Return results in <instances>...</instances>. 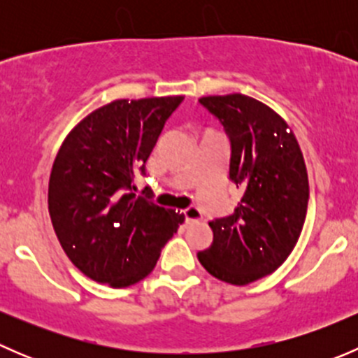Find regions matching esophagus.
Wrapping results in <instances>:
<instances>
[{"instance_id":"esophagus-1","label":"esophagus","mask_w":358,"mask_h":358,"mask_svg":"<svg viewBox=\"0 0 358 358\" xmlns=\"http://www.w3.org/2000/svg\"><path fill=\"white\" fill-rule=\"evenodd\" d=\"M183 216H185V222L187 223L197 222V220L202 218L199 208H196V206H190V208H187L185 211H183Z\"/></svg>"}]
</instances>
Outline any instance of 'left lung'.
Instances as JSON below:
<instances>
[{"instance_id": "1", "label": "left lung", "mask_w": 358, "mask_h": 358, "mask_svg": "<svg viewBox=\"0 0 358 358\" xmlns=\"http://www.w3.org/2000/svg\"><path fill=\"white\" fill-rule=\"evenodd\" d=\"M230 140L229 178L243 197L229 216L209 222L211 246L197 252L216 279L246 286L275 272L301 234L308 175L294 133L277 112L251 96H202Z\"/></svg>"}]
</instances>
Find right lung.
Segmentation results:
<instances>
[{
  "mask_svg": "<svg viewBox=\"0 0 358 358\" xmlns=\"http://www.w3.org/2000/svg\"><path fill=\"white\" fill-rule=\"evenodd\" d=\"M183 96L114 100L86 115L64 140L48 185L59 243L86 277L128 287L149 275L182 213L136 196L135 175Z\"/></svg>",
  "mask_w": 358,
  "mask_h": 358,
  "instance_id": "add662e5",
  "label": "right lung"
}]
</instances>
